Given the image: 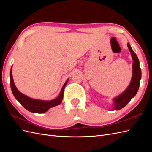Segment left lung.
Segmentation results:
<instances>
[{"label":"left lung","mask_w":152,"mask_h":152,"mask_svg":"<svg viewBox=\"0 0 152 152\" xmlns=\"http://www.w3.org/2000/svg\"><path fill=\"white\" fill-rule=\"evenodd\" d=\"M127 47L131 53L133 65H132V77L131 83L122 94L114 99L115 107L113 110H118L124 108L130 102L131 99L134 97L139 89L140 80L141 77V70L140 66V61L137 55L133 51L130 45L127 44Z\"/></svg>","instance_id":"8db88e82"}]
</instances>
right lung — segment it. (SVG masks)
Instances as JSON below:
<instances>
[{
  "instance_id": "obj_1",
  "label": "right lung",
  "mask_w": 152,
  "mask_h": 152,
  "mask_svg": "<svg viewBox=\"0 0 152 152\" xmlns=\"http://www.w3.org/2000/svg\"><path fill=\"white\" fill-rule=\"evenodd\" d=\"M10 78H11V88L12 92V94L15 98L20 103V104L25 109L28 111L33 113H42L47 112L48 110L55 106L58 105L61 103L63 98V93L64 89L67 84L68 80L66 81L65 84L63 85L62 89L61 90L60 94L59 96L53 100L50 101H42L39 99H35L30 98L28 96L24 95L21 93L17 89L15 83H14L13 78L12 75V67L10 71Z\"/></svg>"
}]
</instances>
